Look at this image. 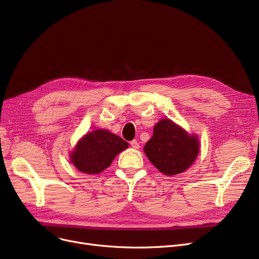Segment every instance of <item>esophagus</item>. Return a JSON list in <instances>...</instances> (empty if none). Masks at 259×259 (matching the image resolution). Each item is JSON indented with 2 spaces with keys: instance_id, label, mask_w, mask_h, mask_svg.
<instances>
[{
  "instance_id": "esophagus-1",
  "label": "esophagus",
  "mask_w": 259,
  "mask_h": 259,
  "mask_svg": "<svg viewBox=\"0 0 259 259\" xmlns=\"http://www.w3.org/2000/svg\"><path fill=\"white\" fill-rule=\"evenodd\" d=\"M130 145L134 149H139L140 148V144H139V142L137 140H133L132 142H130Z\"/></svg>"
}]
</instances>
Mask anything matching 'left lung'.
I'll list each match as a JSON object with an SVG mask.
<instances>
[{
    "label": "left lung",
    "instance_id": "obj_1",
    "mask_svg": "<svg viewBox=\"0 0 259 259\" xmlns=\"http://www.w3.org/2000/svg\"><path fill=\"white\" fill-rule=\"evenodd\" d=\"M144 152L158 171L172 176L194 164L199 153V141L196 134H189L173 120L162 118L154 126Z\"/></svg>",
    "mask_w": 259,
    "mask_h": 259
}]
</instances>
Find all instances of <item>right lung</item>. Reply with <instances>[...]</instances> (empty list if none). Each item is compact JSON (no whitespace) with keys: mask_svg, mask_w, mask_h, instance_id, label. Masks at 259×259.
<instances>
[{"mask_svg":"<svg viewBox=\"0 0 259 259\" xmlns=\"http://www.w3.org/2000/svg\"><path fill=\"white\" fill-rule=\"evenodd\" d=\"M128 147L129 144L118 135L106 129H98L80 138L69 157L77 170L93 175L110 166L115 156Z\"/></svg>","mask_w":259,"mask_h":259,"instance_id":"add662e5","label":"right lung"}]
</instances>
